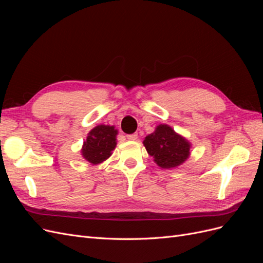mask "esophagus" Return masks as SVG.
Returning <instances> with one entry per match:
<instances>
[{"instance_id": "obj_1", "label": "esophagus", "mask_w": 263, "mask_h": 263, "mask_svg": "<svg viewBox=\"0 0 263 263\" xmlns=\"http://www.w3.org/2000/svg\"><path fill=\"white\" fill-rule=\"evenodd\" d=\"M126 138L128 140H136L138 138V135L137 134H132V135H127Z\"/></svg>"}]
</instances>
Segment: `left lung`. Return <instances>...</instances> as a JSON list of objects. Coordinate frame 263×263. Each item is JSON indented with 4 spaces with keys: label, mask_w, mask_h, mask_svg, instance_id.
Listing matches in <instances>:
<instances>
[{
    "label": "left lung",
    "mask_w": 263,
    "mask_h": 263,
    "mask_svg": "<svg viewBox=\"0 0 263 263\" xmlns=\"http://www.w3.org/2000/svg\"><path fill=\"white\" fill-rule=\"evenodd\" d=\"M147 153L162 169H173L184 163L191 155V142L171 126L160 124L154 133L145 137Z\"/></svg>",
    "instance_id": "8db88e82"
}]
</instances>
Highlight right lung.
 <instances>
[{"instance_id": "add662e5", "label": "right lung", "mask_w": 263, "mask_h": 263, "mask_svg": "<svg viewBox=\"0 0 263 263\" xmlns=\"http://www.w3.org/2000/svg\"><path fill=\"white\" fill-rule=\"evenodd\" d=\"M118 130L115 126L98 125L87 134L83 141L81 155L91 164H100L112 156V151L117 145L116 136Z\"/></svg>"}]
</instances>
